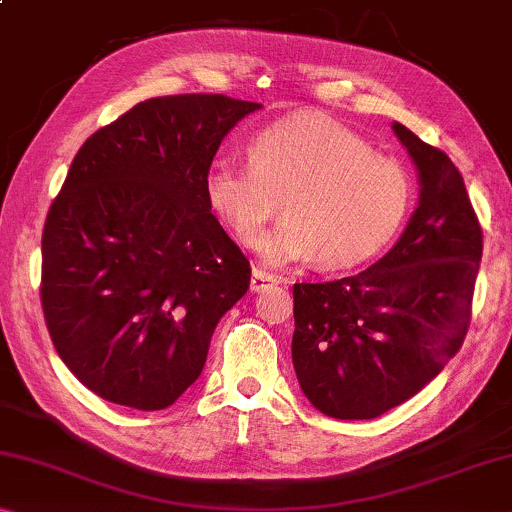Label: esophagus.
I'll list each match as a JSON object with an SVG mask.
<instances>
[{"instance_id":"esophagus-1","label":"esophagus","mask_w":512,"mask_h":512,"mask_svg":"<svg viewBox=\"0 0 512 512\" xmlns=\"http://www.w3.org/2000/svg\"><path fill=\"white\" fill-rule=\"evenodd\" d=\"M283 279L281 277H277V274H270V272H265V270H256L251 272V290H254V293H263L265 288H270V286H279Z\"/></svg>"}]
</instances>
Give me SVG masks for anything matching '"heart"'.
Returning <instances> with one entry per match:
<instances>
[{"label": "heart", "mask_w": 512, "mask_h": 512, "mask_svg": "<svg viewBox=\"0 0 512 512\" xmlns=\"http://www.w3.org/2000/svg\"><path fill=\"white\" fill-rule=\"evenodd\" d=\"M203 192L235 242L256 247L265 226V263L288 265L316 256L325 270H345L389 245L405 222L412 183L403 164L377 155L348 125L325 114H293L256 132L249 164L210 162Z\"/></svg>", "instance_id": "1"}]
</instances>
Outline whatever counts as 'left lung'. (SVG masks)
<instances>
[{
  "instance_id": "8db88e82",
  "label": "left lung",
  "mask_w": 512,
  "mask_h": 512,
  "mask_svg": "<svg viewBox=\"0 0 512 512\" xmlns=\"http://www.w3.org/2000/svg\"><path fill=\"white\" fill-rule=\"evenodd\" d=\"M419 169V208L368 270L293 286V366L334 419H375L416 396L465 341L483 229L444 151L393 123Z\"/></svg>"
}]
</instances>
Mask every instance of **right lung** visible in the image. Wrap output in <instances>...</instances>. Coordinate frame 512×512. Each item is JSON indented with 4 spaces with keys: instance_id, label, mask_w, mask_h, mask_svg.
<instances>
[{
    "instance_id": "1",
    "label": "right lung",
    "mask_w": 512,
    "mask_h": 512,
    "mask_svg": "<svg viewBox=\"0 0 512 512\" xmlns=\"http://www.w3.org/2000/svg\"><path fill=\"white\" fill-rule=\"evenodd\" d=\"M258 102L180 93L139 102L84 141L43 229L47 332L109 403L164 410L201 375L219 318L251 267L203 178Z\"/></svg>"
}]
</instances>
